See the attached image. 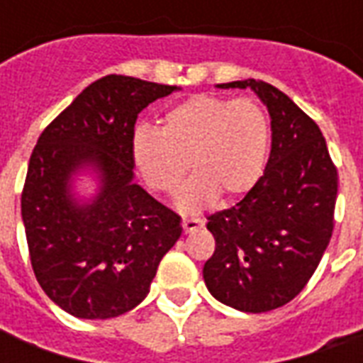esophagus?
<instances>
[{"label": "esophagus", "instance_id": "34e87169", "mask_svg": "<svg viewBox=\"0 0 363 363\" xmlns=\"http://www.w3.org/2000/svg\"><path fill=\"white\" fill-rule=\"evenodd\" d=\"M204 225V220H200V218H184L182 220V229H184V233H192V231H196Z\"/></svg>", "mask_w": 363, "mask_h": 363}]
</instances>
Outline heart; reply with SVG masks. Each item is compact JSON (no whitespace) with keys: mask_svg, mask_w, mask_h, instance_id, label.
<instances>
[{"mask_svg":"<svg viewBox=\"0 0 363 363\" xmlns=\"http://www.w3.org/2000/svg\"><path fill=\"white\" fill-rule=\"evenodd\" d=\"M270 120L252 99L194 95L174 104L161 130L135 128L132 157L151 189L173 194L192 167L196 174L182 189L179 206L194 212L213 198L249 194L264 174ZM191 161L189 162L188 159Z\"/></svg>","mask_w":363,"mask_h":363,"instance_id":"b5f03b06","label":"heart"}]
</instances>
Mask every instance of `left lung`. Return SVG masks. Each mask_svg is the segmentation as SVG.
<instances>
[{
	"label": "left lung",
	"mask_w": 363,
	"mask_h": 363,
	"mask_svg": "<svg viewBox=\"0 0 363 363\" xmlns=\"http://www.w3.org/2000/svg\"><path fill=\"white\" fill-rule=\"evenodd\" d=\"M270 114L272 147L259 184L235 206L208 216L216 251L208 291L237 311L267 313L291 301L319 267L335 229L338 174L319 126L270 83L245 79Z\"/></svg>",
	"instance_id": "left-lung-1"
}]
</instances>
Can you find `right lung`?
<instances>
[{
    "instance_id": "1",
    "label": "right lung",
    "mask_w": 363,
    "mask_h": 363,
    "mask_svg": "<svg viewBox=\"0 0 363 363\" xmlns=\"http://www.w3.org/2000/svg\"><path fill=\"white\" fill-rule=\"evenodd\" d=\"M179 89L106 75L36 142L21 196L30 262L44 294L74 317L111 319L142 303L181 237V218L134 182L132 157L138 114Z\"/></svg>"
}]
</instances>
